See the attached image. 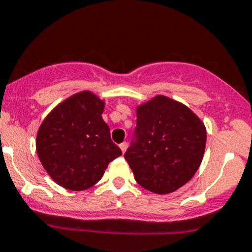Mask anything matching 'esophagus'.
Returning <instances> with one entry per match:
<instances>
[{
  "label": "esophagus",
  "instance_id": "esophagus-1",
  "mask_svg": "<svg viewBox=\"0 0 252 252\" xmlns=\"http://www.w3.org/2000/svg\"><path fill=\"white\" fill-rule=\"evenodd\" d=\"M119 147H121L122 152H126V147H128V145H126V142H122V144H119Z\"/></svg>",
  "mask_w": 252,
  "mask_h": 252
}]
</instances>
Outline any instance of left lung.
Here are the masks:
<instances>
[{"instance_id": "1", "label": "left lung", "mask_w": 252, "mask_h": 252, "mask_svg": "<svg viewBox=\"0 0 252 252\" xmlns=\"http://www.w3.org/2000/svg\"><path fill=\"white\" fill-rule=\"evenodd\" d=\"M135 140L124 158L142 188L169 194L187 184L201 164L206 128L189 107L157 95L136 107Z\"/></svg>"}]
</instances>
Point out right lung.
<instances>
[{
	"instance_id": "1",
	"label": "right lung",
	"mask_w": 252,
	"mask_h": 252,
	"mask_svg": "<svg viewBox=\"0 0 252 252\" xmlns=\"http://www.w3.org/2000/svg\"><path fill=\"white\" fill-rule=\"evenodd\" d=\"M105 101L80 91L56 106L40 126L36 152L47 174L61 187L80 191L102 178L122 155L102 119Z\"/></svg>"
}]
</instances>
